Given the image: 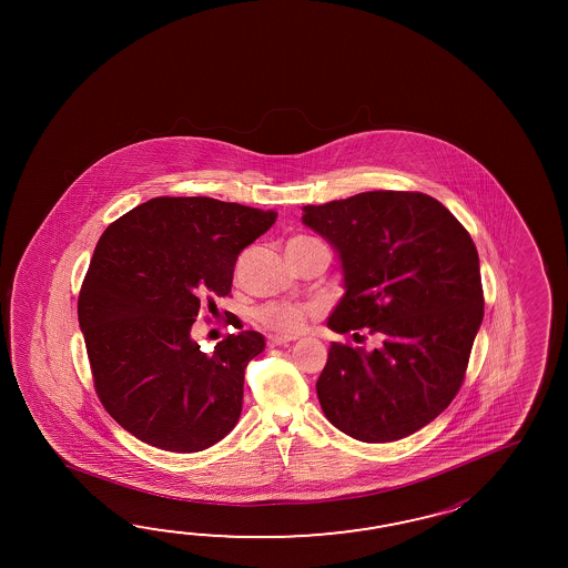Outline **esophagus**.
Wrapping results in <instances>:
<instances>
[{
	"mask_svg": "<svg viewBox=\"0 0 568 568\" xmlns=\"http://www.w3.org/2000/svg\"><path fill=\"white\" fill-rule=\"evenodd\" d=\"M290 341H294V337H286V335H270L267 337V347H278V345H286Z\"/></svg>",
	"mask_w": 568,
	"mask_h": 568,
	"instance_id": "obj_1",
	"label": "esophagus"
}]
</instances>
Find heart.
Here are the masks:
<instances>
[{"instance_id": "heart-1", "label": "heart", "mask_w": 568, "mask_h": 568, "mask_svg": "<svg viewBox=\"0 0 568 568\" xmlns=\"http://www.w3.org/2000/svg\"><path fill=\"white\" fill-rule=\"evenodd\" d=\"M311 237L296 235L288 243L304 242ZM318 308L314 304H298V302H266L254 311V321L267 331H274L280 335H292L301 331L306 318L316 313Z\"/></svg>"}]
</instances>
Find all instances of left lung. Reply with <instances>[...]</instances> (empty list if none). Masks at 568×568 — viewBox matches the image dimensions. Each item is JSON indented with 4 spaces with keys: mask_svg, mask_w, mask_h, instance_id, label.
<instances>
[{
    "mask_svg": "<svg viewBox=\"0 0 568 568\" xmlns=\"http://www.w3.org/2000/svg\"><path fill=\"white\" fill-rule=\"evenodd\" d=\"M304 225L338 252L345 296L328 318L379 347L333 343L316 394L328 423L392 443L433 423L457 396L483 321L479 255L433 196L372 191L306 205Z\"/></svg>",
    "mask_w": 568,
    "mask_h": 568,
    "instance_id": "left-lung-1",
    "label": "left lung"
}]
</instances>
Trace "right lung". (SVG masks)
<instances>
[{
    "label": "right lung",
    "mask_w": 568,
    "mask_h": 568,
    "mask_svg": "<svg viewBox=\"0 0 568 568\" xmlns=\"http://www.w3.org/2000/svg\"><path fill=\"white\" fill-rule=\"evenodd\" d=\"M276 217L209 196H156L103 231L79 325L97 398L142 443L196 453L240 420L243 374L264 337L240 331L203 353L191 326L230 296L237 257Z\"/></svg>",
    "instance_id": "1"
}]
</instances>
